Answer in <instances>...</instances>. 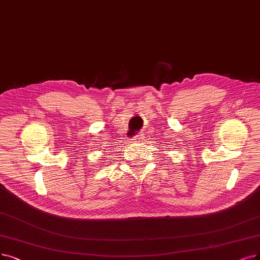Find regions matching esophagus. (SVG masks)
<instances>
[{
	"mask_svg": "<svg viewBox=\"0 0 260 260\" xmlns=\"http://www.w3.org/2000/svg\"><path fill=\"white\" fill-rule=\"evenodd\" d=\"M143 140H144V137L142 136V134H139V136L134 137V138L132 139V141H133L134 143H141V142H143Z\"/></svg>",
	"mask_w": 260,
	"mask_h": 260,
	"instance_id": "34e87169",
	"label": "esophagus"
}]
</instances>
